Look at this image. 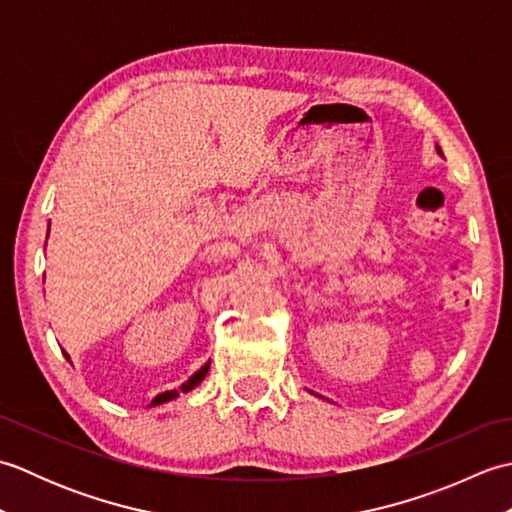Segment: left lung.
Here are the masks:
<instances>
[{
  "label": "left lung",
  "instance_id": "8db88e82",
  "mask_svg": "<svg viewBox=\"0 0 512 512\" xmlns=\"http://www.w3.org/2000/svg\"><path fill=\"white\" fill-rule=\"evenodd\" d=\"M438 154H442V149H440V147H438Z\"/></svg>",
  "mask_w": 512,
  "mask_h": 512
}]
</instances>
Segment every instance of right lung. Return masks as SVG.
Instances as JSON below:
<instances>
[{
	"label": "right lung",
	"instance_id": "obj_1",
	"mask_svg": "<svg viewBox=\"0 0 512 512\" xmlns=\"http://www.w3.org/2000/svg\"><path fill=\"white\" fill-rule=\"evenodd\" d=\"M48 233H50V224H48ZM65 358H68L70 361V356L65 354ZM209 367H211V361L209 363H204L198 372H195L187 383H182L178 389H169V391H165V394H158L154 400H151V407H156V405H162V402H169V400H173L176 396H180V391H184V394H187V391H191L193 387H198L202 380H204V376H206V372H209Z\"/></svg>",
	"mask_w": 512,
	"mask_h": 512
}]
</instances>
